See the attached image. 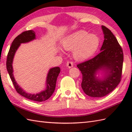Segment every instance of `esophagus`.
<instances>
[{"instance_id":"34e87169","label":"esophagus","mask_w":132,"mask_h":132,"mask_svg":"<svg viewBox=\"0 0 132 132\" xmlns=\"http://www.w3.org/2000/svg\"><path fill=\"white\" fill-rule=\"evenodd\" d=\"M73 62L72 61H68L66 63V66L68 67L69 68H71L72 67H73Z\"/></svg>"}]
</instances>
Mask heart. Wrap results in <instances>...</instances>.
<instances>
[{
	"mask_svg": "<svg viewBox=\"0 0 132 132\" xmlns=\"http://www.w3.org/2000/svg\"><path fill=\"white\" fill-rule=\"evenodd\" d=\"M100 45L97 36L89 35L85 30H79L68 36L62 43L66 50H74L75 60L83 61L91 57L96 52Z\"/></svg>",
	"mask_w": 132,
	"mask_h": 132,
	"instance_id": "b5f03b06",
	"label": "heart"
}]
</instances>
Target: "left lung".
<instances>
[{
  "label": "left lung",
  "instance_id": "8db88e82",
  "mask_svg": "<svg viewBox=\"0 0 132 132\" xmlns=\"http://www.w3.org/2000/svg\"><path fill=\"white\" fill-rule=\"evenodd\" d=\"M104 40L100 53L93 58L77 64L82 74L81 83L84 92L89 96L100 97L109 94L121 79L124 55L122 47L115 36L106 27L102 26ZM99 69H104L105 78L96 77Z\"/></svg>",
  "mask_w": 132,
  "mask_h": 132
}]
</instances>
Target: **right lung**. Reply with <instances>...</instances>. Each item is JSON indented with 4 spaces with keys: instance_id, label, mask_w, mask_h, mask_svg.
Wrapping results in <instances>:
<instances>
[{
    "instance_id": "obj_1",
    "label": "right lung",
    "mask_w": 132,
    "mask_h": 132,
    "mask_svg": "<svg viewBox=\"0 0 132 132\" xmlns=\"http://www.w3.org/2000/svg\"><path fill=\"white\" fill-rule=\"evenodd\" d=\"M35 38V32L32 30H29L21 33L14 39L7 55L6 62L7 70L18 93L30 100L36 101V102H44V101L48 99L52 96L55 90L57 77L61 71L59 67H55V68L50 69L47 76L46 88L45 90L37 94H30L25 92L17 84L13 75L12 62L17 49L20 45V44L28 43Z\"/></svg>"
}]
</instances>
